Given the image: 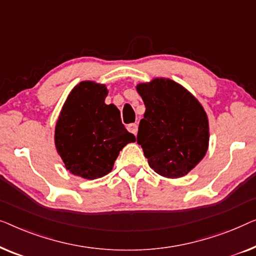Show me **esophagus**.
<instances>
[{
  "instance_id": "1",
  "label": "esophagus",
  "mask_w": 256,
  "mask_h": 256,
  "mask_svg": "<svg viewBox=\"0 0 256 256\" xmlns=\"http://www.w3.org/2000/svg\"><path fill=\"white\" fill-rule=\"evenodd\" d=\"M128 132H131V133H133V134H136V131H138V125H136V123L128 124Z\"/></svg>"
}]
</instances>
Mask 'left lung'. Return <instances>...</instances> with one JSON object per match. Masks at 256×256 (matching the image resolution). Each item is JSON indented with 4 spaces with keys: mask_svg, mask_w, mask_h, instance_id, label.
<instances>
[{
    "mask_svg": "<svg viewBox=\"0 0 256 256\" xmlns=\"http://www.w3.org/2000/svg\"><path fill=\"white\" fill-rule=\"evenodd\" d=\"M146 111L136 142L150 167L168 178H182L203 159L208 146V122L200 103L169 78L136 86Z\"/></svg>",
    "mask_w": 256,
    "mask_h": 256,
    "instance_id": "obj_1",
    "label": "left lung"
}]
</instances>
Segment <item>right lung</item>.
<instances>
[{
	"label": "right lung",
	"mask_w": 256,
	"mask_h": 256,
	"mask_svg": "<svg viewBox=\"0 0 256 256\" xmlns=\"http://www.w3.org/2000/svg\"><path fill=\"white\" fill-rule=\"evenodd\" d=\"M106 95L104 84L81 82L70 92L56 125V147L64 167L84 178L109 174L122 148L136 142L116 106L104 103Z\"/></svg>",
	"instance_id": "1"
}]
</instances>
